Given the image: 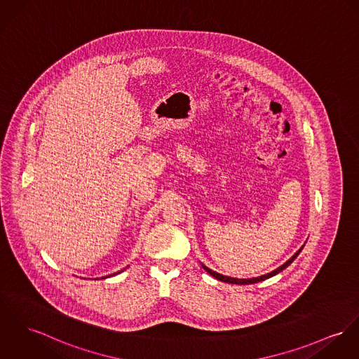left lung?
Listing matches in <instances>:
<instances>
[{
    "label": "left lung",
    "mask_w": 359,
    "mask_h": 359,
    "mask_svg": "<svg viewBox=\"0 0 359 359\" xmlns=\"http://www.w3.org/2000/svg\"><path fill=\"white\" fill-rule=\"evenodd\" d=\"M303 247H304V245H302V247L294 252V257H291L288 261L285 262L284 264H281L280 267H277L276 270H273V271H270V273H267V274L259 276V277H252V278H234V277H229V276H224V274H221V273H217V271L211 270L210 267H207V266L203 264V263H201V266H203V269H204L210 276L215 277V278L219 280V281H224V283H228V284H237V285H248V284H255V283H259V281H264V280H267V278H270V277L278 274V273L283 271L284 269H287V267L297 258V255L302 252Z\"/></svg>",
    "instance_id": "obj_1"
}]
</instances>
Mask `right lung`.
Instances as JSON below:
<instances>
[{"label": "right lung", "mask_w": 359, "mask_h": 359, "mask_svg": "<svg viewBox=\"0 0 359 359\" xmlns=\"http://www.w3.org/2000/svg\"><path fill=\"white\" fill-rule=\"evenodd\" d=\"M129 267V266H128ZM123 271V270H122ZM121 271H118V273H114V274H111V276H116V274H119ZM111 276H107V277H101V278H108V277H111Z\"/></svg>", "instance_id": "obj_1"}]
</instances>
